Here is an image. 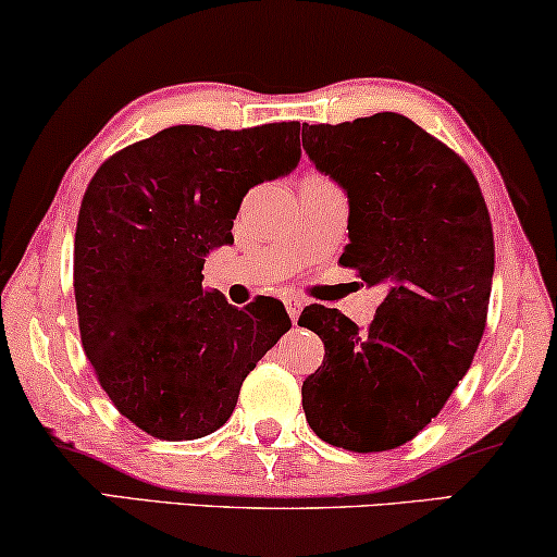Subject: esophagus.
<instances>
[{"instance_id":"esophagus-1","label":"esophagus","mask_w":557,"mask_h":557,"mask_svg":"<svg viewBox=\"0 0 557 557\" xmlns=\"http://www.w3.org/2000/svg\"><path fill=\"white\" fill-rule=\"evenodd\" d=\"M284 307H286V311H288V317H292V322L296 324V319H299L301 309H304V299H299V296H286Z\"/></svg>"}]
</instances>
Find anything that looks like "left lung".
<instances>
[{"instance_id":"1","label":"left lung","mask_w":557,"mask_h":557,"mask_svg":"<svg viewBox=\"0 0 557 557\" xmlns=\"http://www.w3.org/2000/svg\"><path fill=\"white\" fill-rule=\"evenodd\" d=\"M319 172L347 193L339 263L387 294L368 330L311 304L299 326L324 342L301 385L311 431L357 454L391 451L436 418L482 342L494 235L469 164L400 113L304 124Z\"/></svg>"}]
</instances>
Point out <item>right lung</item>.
I'll list each match as a JSON object with an SVG mask.
<instances>
[{
	"label": "right lung",
	"mask_w": 557,
	"mask_h": 557,
	"mask_svg": "<svg viewBox=\"0 0 557 557\" xmlns=\"http://www.w3.org/2000/svg\"><path fill=\"white\" fill-rule=\"evenodd\" d=\"M299 121L170 126L116 151L83 195L73 286L83 349L121 416L162 441L231 418L243 380L292 330L284 304L235 309L202 288L243 197L299 164Z\"/></svg>",
	"instance_id": "add662e5"
}]
</instances>
